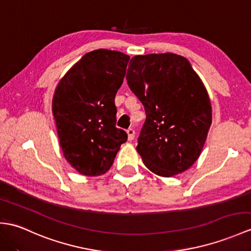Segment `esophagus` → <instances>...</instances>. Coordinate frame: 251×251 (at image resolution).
I'll return each instance as SVG.
<instances>
[{"label": "esophagus", "mask_w": 251, "mask_h": 251, "mask_svg": "<svg viewBox=\"0 0 251 251\" xmlns=\"http://www.w3.org/2000/svg\"><path fill=\"white\" fill-rule=\"evenodd\" d=\"M126 132H127V136H128V140H129V141L133 140V138H135V130H133L132 128H128Z\"/></svg>", "instance_id": "obj_1"}]
</instances>
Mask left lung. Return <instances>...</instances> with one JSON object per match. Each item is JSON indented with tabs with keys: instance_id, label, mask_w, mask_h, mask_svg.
Segmentation results:
<instances>
[{
	"instance_id": "left-lung-1",
	"label": "left lung",
	"mask_w": 251,
	"mask_h": 251,
	"mask_svg": "<svg viewBox=\"0 0 251 251\" xmlns=\"http://www.w3.org/2000/svg\"><path fill=\"white\" fill-rule=\"evenodd\" d=\"M126 79L147 113L137 147L145 167L164 177L188 170L212 125L208 93L189 61L170 52L136 55Z\"/></svg>"
}]
</instances>
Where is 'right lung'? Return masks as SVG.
<instances>
[{
	"label": "right lung",
	"instance_id": "add662e5",
	"mask_svg": "<svg viewBox=\"0 0 251 251\" xmlns=\"http://www.w3.org/2000/svg\"><path fill=\"white\" fill-rule=\"evenodd\" d=\"M130 57L98 49L84 54L57 83L52 112L65 159L80 174L97 176L111 168L127 133L116 128L114 99Z\"/></svg>",
	"mask_w": 251,
	"mask_h": 251
}]
</instances>
